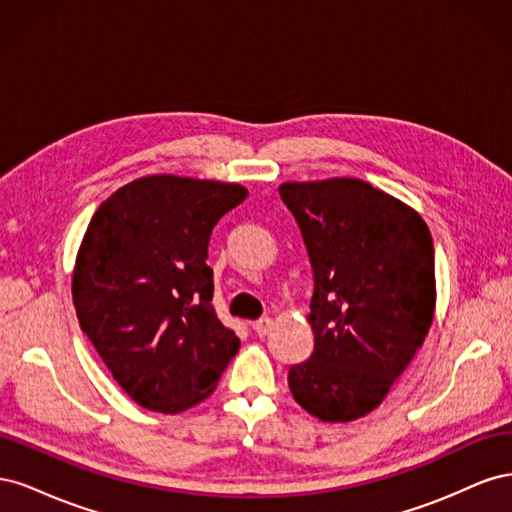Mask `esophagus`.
Returning <instances> with one entry per match:
<instances>
[{
    "instance_id": "esophagus-1",
    "label": "esophagus",
    "mask_w": 512,
    "mask_h": 512,
    "mask_svg": "<svg viewBox=\"0 0 512 512\" xmlns=\"http://www.w3.org/2000/svg\"><path fill=\"white\" fill-rule=\"evenodd\" d=\"M254 331L260 335V337H265L269 331H271V327H273V320L269 318V316H262V318H258L254 324Z\"/></svg>"
}]
</instances>
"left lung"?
Here are the masks:
<instances>
[{
    "label": "left lung",
    "mask_w": 512,
    "mask_h": 512,
    "mask_svg": "<svg viewBox=\"0 0 512 512\" xmlns=\"http://www.w3.org/2000/svg\"><path fill=\"white\" fill-rule=\"evenodd\" d=\"M314 271V352L288 369L297 404L329 423L380 406L423 346L436 307L421 215L361 179L284 183Z\"/></svg>",
    "instance_id": "8db88e82"
}]
</instances>
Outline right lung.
I'll use <instances>...</instances> for the list:
<instances>
[{
	"instance_id": "obj_1",
	"label": "right lung",
	"mask_w": 512,
	"mask_h": 512,
	"mask_svg": "<svg viewBox=\"0 0 512 512\" xmlns=\"http://www.w3.org/2000/svg\"><path fill=\"white\" fill-rule=\"evenodd\" d=\"M237 183L153 175L91 218L72 299L83 333L138 406L173 414L203 401L239 350L215 314L211 232L241 205Z\"/></svg>"
}]
</instances>
